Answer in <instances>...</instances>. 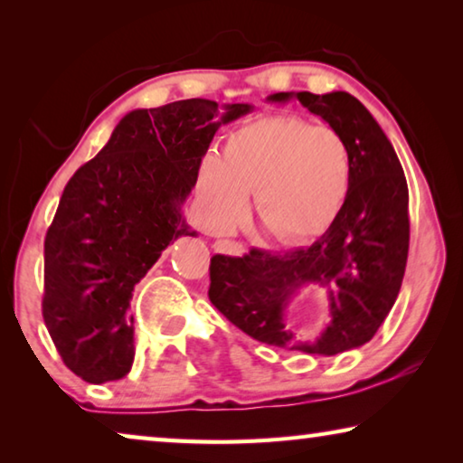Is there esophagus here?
I'll return each instance as SVG.
<instances>
[{
  "label": "esophagus",
  "mask_w": 463,
  "mask_h": 463,
  "mask_svg": "<svg viewBox=\"0 0 463 463\" xmlns=\"http://www.w3.org/2000/svg\"><path fill=\"white\" fill-rule=\"evenodd\" d=\"M214 249L218 253H224V255H234L239 257L245 253V249H242L241 242H234V241H216L214 242Z\"/></svg>",
  "instance_id": "obj_1"
}]
</instances>
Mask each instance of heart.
I'll list each match as a JSON object with an SVG mask.
<instances>
[{
  "instance_id": "obj_1",
  "label": "heart",
  "mask_w": 463,
  "mask_h": 463,
  "mask_svg": "<svg viewBox=\"0 0 463 463\" xmlns=\"http://www.w3.org/2000/svg\"><path fill=\"white\" fill-rule=\"evenodd\" d=\"M354 161L339 130L298 116L245 124L226 140L222 155L208 153L200 167V195L208 224L231 231L249 213L273 239L302 242L328 229L347 200Z\"/></svg>"
}]
</instances>
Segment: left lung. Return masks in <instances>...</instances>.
Wrapping results in <instances>:
<instances>
[{
    "label": "left lung",
    "mask_w": 463,
    "mask_h": 463,
    "mask_svg": "<svg viewBox=\"0 0 463 463\" xmlns=\"http://www.w3.org/2000/svg\"><path fill=\"white\" fill-rule=\"evenodd\" d=\"M298 99L351 148L354 177L339 214L307 249H250L210 260V302L253 339L273 347L331 357L372 341L401 292L409 257V187L394 146L367 108L347 91L317 96L279 91L271 104ZM326 289L332 320L312 342L285 323L304 288Z\"/></svg>",
    "instance_id": "obj_1"
}]
</instances>
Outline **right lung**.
<instances>
[{
    "label": "right lung",
    "instance_id": "right-lung-1",
    "mask_svg": "<svg viewBox=\"0 0 463 463\" xmlns=\"http://www.w3.org/2000/svg\"><path fill=\"white\" fill-rule=\"evenodd\" d=\"M253 106L179 99L132 109L75 171L44 239L43 317L54 347L90 383L135 362L130 300L163 250L198 237L184 216L216 130Z\"/></svg>",
    "mask_w": 463,
    "mask_h": 463
}]
</instances>
